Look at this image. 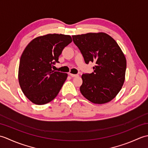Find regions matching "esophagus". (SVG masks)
Here are the masks:
<instances>
[{
    "label": "esophagus",
    "instance_id": "obj_1",
    "mask_svg": "<svg viewBox=\"0 0 148 148\" xmlns=\"http://www.w3.org/2000/svg\"><path fill=\"white\" fill-rule=\"evenodd\" d=\"M69 75L72 77H77L78 76V74H71V73H69Z\"/></svg>",
    "mask_w": 148,
    "mask_h": 148
}]
</instances>
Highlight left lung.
I'll use <instances>...</instances> for the list:
<instances>
[{"instance_id":"1","label":"left lung","mask_w":148,"mask_h":148,"mask_svg":"<svg viewBox=\"0 0 148 148\" xmlns=\"http://www.w3.org/2000/svg\"><path fill=\"white\" fill-rule=\"evenodd\" d=\"M86 64L95 62L94 72L83 74L82 95L93 103L111 101L121 90L125 79L127 60L116 40L104 32L72 36Z\"/></svg>"}]
</instances>
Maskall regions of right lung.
<instances>
[{
	"label": "right lung",
	"mask_w": 148,
	"mask_h": 148,
	"mask_svg": "<svg viewBox=\"0 0 148 148\" xmlns=\"http://www.w3.org/2000/svg\"><path fill=\"white\" fill-rule=\"evenodd\" d=\"M69 35L49 34L36 37L22 53L18 69V81L27 98L37 105L51 102L57 96L67 74L53 71V64L72 42Z\"/></svg>",
	"instance_id": "1"
}]
</instances>
